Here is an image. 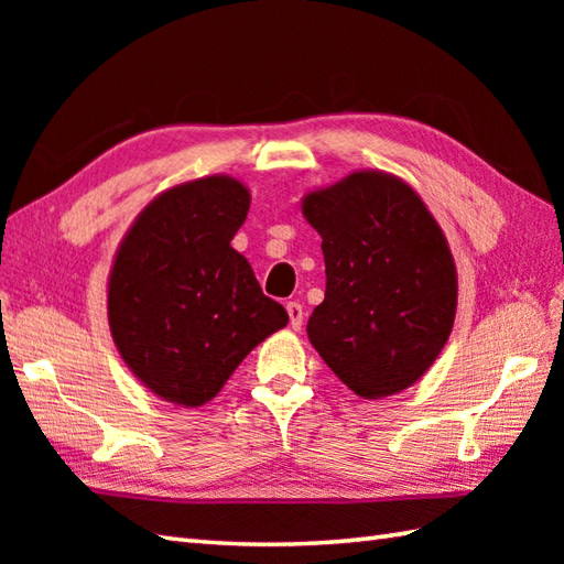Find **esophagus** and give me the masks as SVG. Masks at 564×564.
I'll list each match as a JSON object with an SVG mask.
<instances>
[{
	"label": "esophagus",
	"mask_w": 564,
	"mask_h": 564,
	"mask_svg": "<svg viewBox=\"0 0 564 564\" xmlns=\"http://www.w3.org/2000/svg\"><path fill=\"white\" fill-rule=\"evenodd\" d=\"M285 310H289L291 327H293V329H301V327H303V317H305V310H303V305L297 303V301H291L289 305H285Z\"/></svg>",
	"instance_id": "esophagus-1"
}]
</instances>
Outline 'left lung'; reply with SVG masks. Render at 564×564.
Masks as SVG:
<instances>
[{
    "mask_svg": "<svg viewBox=\"0 0 564 564\" xmlns=\"http://www.w3.org/2000/svg\"><path fill=\"white\" fill-rule=\"evenodd\" d=\"M303 213L322 237L327 273L310 341L366 400L410 388L455 319L458 279L441 227L410 186L380 172L307 194Z\"/></svg>",
    "mask_w": 564,
    "mask_h": 564,
    "instance_id": "1",
    "label": "left lung"
}]
</instances>
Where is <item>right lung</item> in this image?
Returning <instances> with one entry per match:
<instances>
[{"label":"right lung","mask_w":564,"mask_h":564,"mask_svg":"<svg viewBox=\"0 0 564 564\" xmlns=\"http://www.w3.org/2000/svg\"><path fill=\"white\" fill-rule=\"evenodd\" d=\"M247 210L249 191L235 178H198L154 198L118 249L109 281L113 341L166 402L206 404L289 322L230 247Z\"/></svg>","instance_id":"1"}]
</instances>
